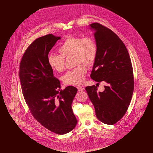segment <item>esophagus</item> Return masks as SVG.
I'll use <instances>...</instances> for the list:
<instances>
[{"label":"esophagus","mask_w":153,"mask_h":153,"mask_svg":"<svg viewBox=\"0 0 153 153\" xmlns=\"http://www.w3.org/2000/svg\"><path fill=\"white\" fill-rule=\"evenodd\" d=\"M77 88L78 89L79 91H83L85 90V88H83L81 87V86H77Z\"/></svg>","instance_id":"34e87169"}]
</instances>
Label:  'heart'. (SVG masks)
I'll use <instances>...</instances> for the list:
<instances>
[{"instance_id": "obj_1", "label": "heart", "mask_w": 153, "mask_h": 153, "mask_svg": "<svg viewBox=\"0 0 153 153\" xmlns=\"http://www.w3.org/2000/svg\"><path fill=\"white\" fill-rule=\"evenodd\" d=\"M59 54L48 56V63L53 71L60 72L65 69V58L74 56L76 67L68 71L63 77L65 84L77 85L83 82L88 71L87 65H93L97 53V45L91 36L67 37L57 49Z\"/></svg>"}]
</instances>
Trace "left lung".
I'll use <instances>...</instances> for the list:
<instances>
[{
	"label": "left lung",
	"instance_id": "left-lung-1",
	"mask_svg": "<svg viewBox=\"0 0 153 153\" xmlns=\"http://www.w3.org/2000/svg\"><path fill=\"white\" fill-rule=\"evenodd\" d=\"M94 30L97 53L91 78L97 82L105 81L102 92L97 86L86 87L97 119L114 125L125 114L134 88L133 68L124 43L109 28L99 23L89 25Z\"/></svg>",
	"mask_w": 153,
	"mask_h": 153
}]
</instances>
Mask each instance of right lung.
Instances as JSON below:
<instances>
[{
    "label": "right lung",
    "mask_w": 153,
    "mask_h": 153,
    "mask_svg": "<svg viewBox=\"0 0 153 153\" xmlns=\"http://www.w3.org/2000/svg\"><path fill=\"white\" fill-rule=\"evenodd\" d=\"M59 39L48 34L34 40L23 54L19 77L23 97L35 119L51 132L64 134L77 124L71 105L77 89L68 86L60 90V82L48 65V54Z\"/></svg>",
    "instance_id": "1"
}]
</instances>
